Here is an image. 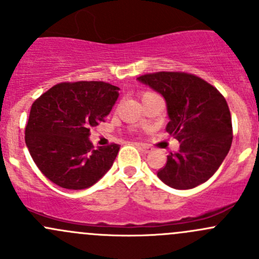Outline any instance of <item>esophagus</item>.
<instances>
[{
	"label": "esophagus",
	"instance_id": "esophagus-1",
	"mask_svg": "<svg viewBox=\"0 0 259 259\" xmlns=\"http://www.w3.org/2000/svg\"><path fill=\"white\" fill-rule=\"evenodd\" d=\"M138 146V148L140 149V150L143 151V153H149V151H150V148H149L148 145H145V144H143V143H137V144H135Z\"/></svg>",
	"mask_w": 259,
	"mask_h": 259
}]
</instances>
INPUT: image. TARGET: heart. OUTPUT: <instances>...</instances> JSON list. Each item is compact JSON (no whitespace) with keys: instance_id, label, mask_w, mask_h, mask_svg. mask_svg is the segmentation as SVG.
I'll use <instances>...</instances> for the list:
<instances>
[{"instance_id":"b5f03b06","label":"heart","mask_w":259,"mask_h":259,"mask_svg":"<svg viewBox=\"0 0 259 259\" xmlns=\"http://www.w3.org/2000/svg\"><path fill=\"white\" fill-rule=\"evenodd\" d=\"M153 95H155V94H153V93H148V91H146V93H144V94H143L142 99H143V100H145V99L150 98V96H153Z\"/></svg>"}]
</instances>
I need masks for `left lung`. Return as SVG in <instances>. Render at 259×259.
Instances as JSON below:
<instances>
[{
  "instance_id": "8db88e82",
  "label": "left lung",
  "mask_w": 259,
  "mask_h": 259,
  "mask_svg": "<svg viewBox=\"0 0 259 259\" xmlns=\"http://www.w3.org/2000/svg\"><path fill=\"white\" fill-rule=\"evenodd\" d=\"M161 94L169 122L165 130L180 143L158 171L174 189H192L218 170L233 139L232 117L224 96L195 75L160 71L138 77Z\"/></svg>"
}]
</instances>
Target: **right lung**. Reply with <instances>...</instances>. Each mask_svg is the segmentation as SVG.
<instances>
[{
  "instance_id": "add662e5",
  "label": "right lung",
  "mask_w": 259,
  "mask_h": 259,
  "mask_svg": "<svg viewBox=\"0 0 259 259\" xmlns=\"http://www.w3.org/2000/svg\"><path fill=\"white\" fill-rule=\"evenodd\" d=\"M119 90L104 81L61 82L35 100L25 142L46 178L61 188L80 190L95 184L113 166L120 145L94 149L89 135L110 113Z\"/></svg>"
}]
</instances>
